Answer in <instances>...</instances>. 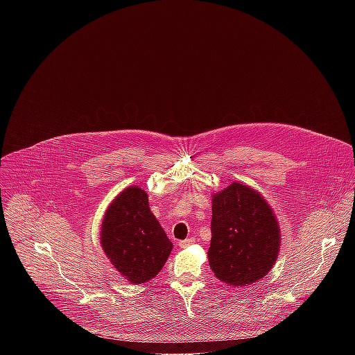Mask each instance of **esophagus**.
<instances>
[{
  "instance_id": "obj_1",
  "label": "esophagus",
  "mask_w": 355,
  "mask_h": 355,
  "mask_svg": "<svg viewBox=\"0 0 355 355\" xmlns=\"http://www.w3.org/2000/svg\"><path fill=\"white\" fill-rule=\"evenodd\" d=\"M195 241V239H192V237H189V239H185V240H180V243H178V245L181 247V248H185V247H188L189 244H192Z\"/></svg>"
}]
</instances>
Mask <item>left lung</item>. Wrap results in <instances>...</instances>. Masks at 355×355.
Instances as JSON below:
<instances>
[{
	"mask_svg": "<svg viewBox=\"0 0 355 355\" xmlns=\"http://www.w3.org/2000/svg\"><path fill=\"white\" fill-rule=\"evenodd\" d=\"M209 266L223 282L245 286L266 277L279 248V227L254 189L233 182L214 196Z\"/></svg>",
	"mask_w": 355,
	"mask_h": 355,
	"instance_id": "8db88e82",
	"label": "left lung"
}]
</instances>
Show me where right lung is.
<instances>
[{
    "label": "right lung",
    "mask_w": 355,
    "mask_h": 355,
    "mask_svg": "<svg viewBox=\"0 0 355 355\" xmlns=\"http://www.w3.org/2000/svg\"><path fill=\"white\" fill-rule=\"evenodd\" d=\"M101 244L115 268L132 284L155 278L173 250V243L150 212L146 192L137 187L126 188L107 209Z\"/></svg>",
    "instance_id": "right-lung-1"
}]
</instances>
